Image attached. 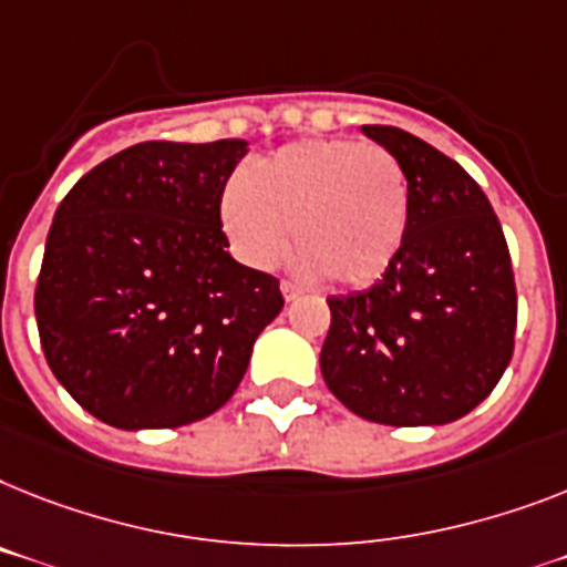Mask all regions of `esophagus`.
<instances>
[{
    "mask_svg": "<svg viewBox=\"0 0 567 567\" xmlns=\"http://www.w3.org/2000/svg\"><path fill=\"white\" fill-rule=\"evenodd\" d=\"M280 292H284V298H287V301H295V298H301L303 289L295 287V284H289V280H284V284H280Z\"/></svg>",
    "mask_w": 567,
    "mask_h": 567,
    "instance_id": "1",
    "label": "esophagus"
}]
</instances>
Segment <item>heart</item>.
Listing matches in <instances>:
<instances>
[{
  "label": "heart",
  "instance_id": "b5f03b06",
  "mask_svg": "<svg viewBox=\"0 0 567 567\" xmlns=\"http://www.w3.org/2000/svg\"><path fill=\"white\" fill-rule=\"evenodd\" d=\"M409 176L388 150L357 138H301L234 176L219 223L234 255L266 269L287 249L295 269L339 287H371L391 269L409 226Z\"/></svg>",
  "mask_w": 567,
  "mask_h": 567
}]
</instances>
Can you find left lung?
<instances>
[{
    "label": "left lung",
    "mask_w": 567,
    "mask_h": 567,
    "mask_svg": "<svg viewBox=\"0 0 567 567\" xmlns=\"http://www.w3.org/2000/svg\"><path fill=\"white\" fill-rule=\"evenodd\" d=\"M362 133L405 167L409 226L371 289L327 298L321 373L371 423H452L489 396L513 357L518 301L507 240L455 158L396 126L364 124Z\"/></svg>",
    "instance_id": "8db88e82"
}]
</instances>
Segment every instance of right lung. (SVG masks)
<instances>
[{"mask_svg":"<svg viewBox=\"0 0 567 567\" xmlns=\"http://www.w3.org/2000/svg\"><path fill=\"white\" fill-rule=\"evenodd\" d=\"M246 142H144L81 176L49 228L34 292L42 353L115 429L223 409L284 310L278 278L237 264L219 196Z\"/></svg>","mask_w":567,"mask_h":567,"instance_id":"obj_1","label":"right lung"}]
</instances>
